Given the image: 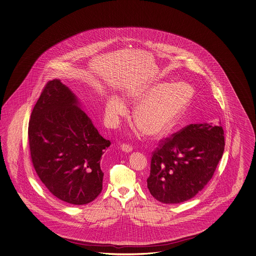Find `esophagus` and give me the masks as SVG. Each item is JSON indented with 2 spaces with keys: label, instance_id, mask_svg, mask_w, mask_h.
I'll use <instances>...</instances> for the list:
<instances>
[{
  "label": "esophagus",
  "instance_id": "esophagus-1",
  "mask_svg": "<svg viewBox=\"0 0 256 256\" xmlns=\"http://www.w3.org/2000/svg\"><path fill=\"white\" fill-rule=\"evenodd\" d=\"M121 150L128 154V152H132V147H131L130 145H128V144H123V145H121Z\"/></svg>",
  "mask_w": 256,
  "mask_h": 256
}]
</instances>
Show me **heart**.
Returning a JSON list of instances; mask_svg holds the SVG:
<instances>
[{"label": "heart", "mask_w": 256, "mask_h": 256, "mask_svg": "<svg viewBox=\"0 0 256 256\" xmlns=\"http://www.w3.org/2000/svg\"><path fill=\"white\" fill-rule=\"evenodd\" d=\"M194 96V88L185 82H156L131 92L136 125L145 134L158 136L166 132L187 109ZM126 114V106L118 96L110 95L106 102V114L111 125L118 124Z\"/></svg>", "instance_id": "obj_1"}]
</instances>
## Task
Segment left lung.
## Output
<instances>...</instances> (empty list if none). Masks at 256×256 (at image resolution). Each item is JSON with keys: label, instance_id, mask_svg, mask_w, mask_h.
I'll return each mask as SVG.
<instances>
[{"label": "left lung", "instance_id": "1", "mask_svg": "<svg viewBox=\"0 0 256 256\" xmlns=\"http://www.w3.org/2000/svg\"><path fill=\"white\" fill-rule=\"evenodd\" d=\"M219 121L192 124L166 138L152 157L147 187L157 200L180 204L206 187L224 152Z\"/></svg>", "mask_w": 256, "mask_h": 256}]
</instances>
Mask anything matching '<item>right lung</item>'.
Wrapping results in <instances>:
<instances>
[{
  "mask_svg": "<svg viewBox=\"0 0 256 256\" xmlns=\"http://www.w3.org/2000/svg\"><path fill=\"white\" fill-rule=\"evenodd\" d=\"M28 140L36 173L56 198L82 206L100 194L102 156L111 142L100 136L80 100L60 80L47 83L34 106Z\"/></svg>",
  "mask_w": 256,
  "mask_h": 256,
  "instance_id": "obj_1",
  "label": "right lung"
}]
</instances>
